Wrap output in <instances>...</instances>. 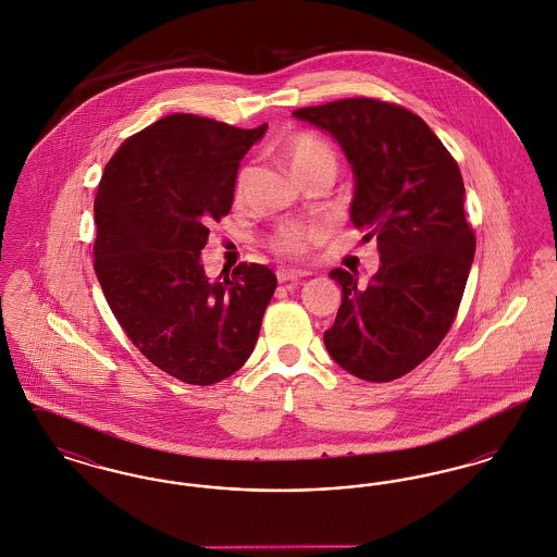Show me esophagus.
I'll return each instance as SVG.
<instances>
[{
    "label": "esophagus",
    "mask_w": 557,
    "mask_h": 557,
    "mask_svg": "<svg viewBox=\"0 0 557 557\" xmlns=\"http://www.w3.org/2000/svg\"><path fill=\"white\" fill-rule=\"evenodd\" d=\"M307 273L305 271H296V269H277V280L282 282V284H286V282H298V280H302Z\"/></svg>",
    "instance_id": "obj_1"
}]
</instances>
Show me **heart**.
I'll list each match as a JSON object with an SVG mask.
<instances>
[{
  "mask_svg": "<svg viewBox=\"0 0 557 557\" xmlns=\"http://www.w3.org/2000/svg\"><path fill=\"white\" fill-rule=\"evenodd\" d=\"M282 157L288 162L294 175H302L307 171H313L319 166H336V157L332 148L313 133H296L282 146ZM250 180V166H244L236 180V196L244 191V186ZM319 232L313 227L302 225H282L271 239V246L277 255L298 259L307 255L311 244L318 239Z\"/></svg>",
  "mask_w": 557,
  "mask_h": 557,
  "instance_id": "obj_1",
  "label": "heart"
}]
</instances>
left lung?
<instances>
[{"label": "left lung", "mask_w": 557, "mask_h": 557, "mask_svg": "<svg viewBox=\"0 0 557 557\" xmlns=\"http://www.w3.org/2000/svg\"><path fill=\"white\" fill-rule=\"evenodd\" d=\"M292 114L341 144L355 175L350 221L363 242H377L382 263L368 288L345 269L330 271L343 305L323 343L348 373L397 380L447 336L474 261L459 166L424 121L397 104L348 98Z\"/></svg>", "instance_id": "8db88e82"}]
</instances>
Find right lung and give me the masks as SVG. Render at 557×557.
I'll list each match as a JSON object with an SVG mask.
<instances>
[{
  "instance_id": "obj_1",
  "label": "right lung",
  "mask_w": 557,
  "mask_h": 557,
  "mask_svg": "<svg viewBox=\"0 0 557 557\" xmlns=\"http://www.w3.org/2000/svg\"><path fill=\"white\" fill-rule=\"evenodd\" d=\"M196 114H169L108 160L98 186L94 269L108 307L159 370L211 386L246 363L277 286L242 263L209 282L200 252L232 211L239 160L265 135Z\"/></svg>"
}]
</instances>
